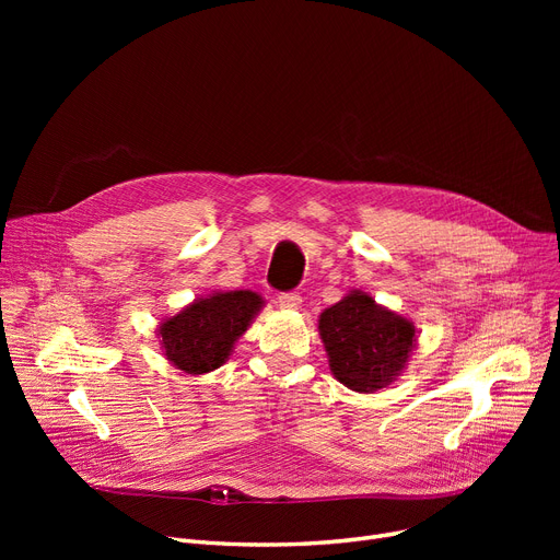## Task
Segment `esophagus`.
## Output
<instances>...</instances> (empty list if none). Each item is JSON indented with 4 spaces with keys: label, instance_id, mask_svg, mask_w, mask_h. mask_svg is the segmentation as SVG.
<instances>
[{
    "label": "esophagus",
    "instance_id": "obj_1",
    "mask_svg": "<svg viewBox=\"0 0 560 560\" xmlns=\"http://www.w3.org/2000/svg\"><path fill=\"white\" fill-rule=\"evenodd\" d=\"M279 306L285 311H298L302 306L300 292H283V295H279Z\"/></svg>",
    "mask_w": 560,
    "mask_h": 560
}]
</instances>
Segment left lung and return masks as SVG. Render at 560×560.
<instances>
[{
  "instance_id": "left-lung-1",
  "label": "left lung",
  "mask_w": 560,
  "mask_h": 560,
  "mask_svg": "<svg viewBox=\"0 0 560 560\" xmlns=\"http://www.w3.org/2000/svg\"><path fill=\"white\" fill-rule=\"evenodd\" d=\"M317 329L334 376L354 393L388 388L418 345L413 322L376 304L361 288L322 311Z\"/></svg>"
}]
</instances>
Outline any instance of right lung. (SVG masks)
Masks as SVG:
<instances>
[{
  "instance_id": "1",
  "label": "right lung",
  "mask_w": 560,
  "mask_h": 560,
  "mask_svg": "<svg viewBox=\"0 0 560 560\" xmlns=\"http://www.w3.org/2000/svg\"><path fill=\"white\" fill-rule=\"evenodd\" d=\"M265 306L258 292L231 290L197 298L159 325L163 357L184 374L199 376L224 365L238 338Z\"/></svg>"
}]
</instances>
